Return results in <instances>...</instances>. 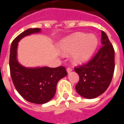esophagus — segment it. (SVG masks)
Segmentation results:
<instances>
[{
	"instance_id": "34e87169",
	"label": "esophagus",
	"mask_w": 124,
	"mask_h": 124,
	"mask_svg": "<svg viewBox=\"0 0 124 124\" xmlns=\"http://www.w3.org/2000/svg\"><path fill=\"white\" fill-rule=\"evenodd\" d=\"M72 70H73V69L71 68V67H68V68L67 69V73H71V71H72Z\"/></svg>"
}]
</instances>
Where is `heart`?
Segmentation results:
<instances>
[{
  "instance_id": "1",
  "label": "heart",
  "mask_w": 124,
  "mask_h": 124,
  "mask_svg": "<svg viewBox=\"0 0 124 124\" xmlns=\"http://www.w3.org/2000/svg\"><path fill=\"white\" fill-rule=\"evenodd\" d=\"M98 39L94 34L76 33L62 41L60 47L64 53H73L74 63L81 64L88 61L98 46Z\"/></svg>"
}]
</instances>
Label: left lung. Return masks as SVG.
I'll use <instances>...</instances> for the list:
<instances>
[{"label":"left lung","mask_w":124,"mask_h":124,"mask_svg":"<svg viewBox=\"0 0 124 124\" xmlns=\"http://www.w3.org/2000/svg\"><path fill=\"white\" fill-rule=\"evenodd\" d=\"M102 47L88 63L75 67L79 75L75 86L78 94L91 99L101 95L110 85L115 68L114 49L106 33L102 31Z\"/></svg>","instance_id":"1"}]
</instances>
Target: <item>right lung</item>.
I'll use <instances>...</instances> for the list:
<instances>
[{
    "label": "right lung",
    "instance_id": "add662e5",
    "mask_svg": "<svg viewBox=\"0 0 124 124\" xmlns=\"http://www.w3.org/2000/svg\"><path fill=\"white\" fill-rule=\"evenodd\" d=\"M40 30L39 28H30L19 34L12 43L9 59L10 75L17 91L27 101L39 104L47 102L53 98L58 81L67 75L63 66L26 68L18 62V41L25 36L38 33Z\"/></svg>",
    "mask_w": 124,
    "mask_h": 124
}]
</instances>
